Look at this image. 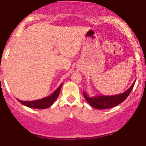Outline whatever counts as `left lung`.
<instances>
[{
    "label": "left lung",
    "mask_w": 146,
    "mask_h": 146,
    "mask_svg": "<svg viewBox=\"0 0 146 146\" xmlns=\"http://www.w3.org/2000/svg\"><path fill=\"white\" fill-rule=\"evenodd\" d=\"M135 81L127 91L115 96H96L94 97H90L85 92H83V96L88 104L94 108L99 110L111 108L122 103L128 97L135 86Z\"/></svg>",
    "instance_id": "1"
}]
</instances>
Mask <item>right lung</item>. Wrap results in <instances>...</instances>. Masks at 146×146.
Masks as SVG:
<instances>
[{
	"mask_svg": "<svg viewBox=\"0 0 146 146\" xmlns=\"http://www.w3.org/2000/svg\"><path fill=\"white\" fill-rule=\"evenodd\" d=\"M62 85H60L51 95L47 97L43 98V99H38V100H35V101H21V100H18L22 104L25 105V106L31 108H35V109H46V108H50L51 105L55 101V99H57L58 96H59L60 94V88L62 87Z\"/></svg>",
	"mask_w": 146,
	"mask_h": 146,
	"instance_id": "add662e5",
	"label": "right lung"
}]
</instances>
